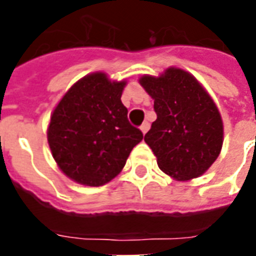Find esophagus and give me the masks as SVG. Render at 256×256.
I'll use <instances>...</instances> for the list:
<instances>
[{
    "mask_svg": "<svg viewBox=\"0 0 256 256\" xmlns=\"http://www.w3.org/2000/svg\"><path fill=\"white\" fill-rule=\"evenodd\" d=\"M148 128H150V124H148V120H144V124H140V132H144V134H146V132H148Z\"/></svg>",
    "mask_w": 256,
    "mask_h": 256,
    "instance_id": "34e87169",
    "label": "esophagus"
}]
</instances>
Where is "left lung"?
<instances>
[{
  "label": "left lung",
  "instance_id": "1",
  "mask_svg": "<svg viewBox=\"0 0 256 256\" xmlns=\"http://www.w3.org/2000/svg\"><path fill=\"white\" fill-rule=\"evenodd\" d=\"M140 84L154 100L156 120L144 142L164 172L179 180L202 175L218 158L223 124L214 100L187 72L170 68Z\"/></svg>",
  "mask_w": 256,
  "mask_h": 256
}]
</instances>
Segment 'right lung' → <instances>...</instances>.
<instances>
[{"label": "right lung", "instance_id": "right-lung-1", "mask_svg": "<svg viewBox=\"0 0 256 256\" xmlns=\"http://www.w3.org/2000/svg\"><path fill=\"white\" fill-rule=\"evenodd\" d=\"M124 85L104 73L90 74L72 86L54 108L48 130L50 150L60 168L76 182H110L144 138L128 122L120 100Z\"/></svg>", "mask_w": 256, "mask_h": 256}]
</instances>
